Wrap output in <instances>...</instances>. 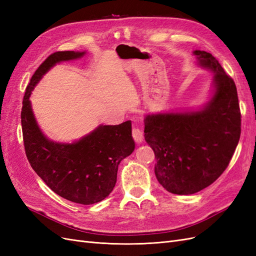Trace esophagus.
I'll return each instance as SVG.
<instances>
[{
	"mask_svg": "<svg viewBox=\"0 0 256 256\" xmlns=\"http://www.w3.org/2000/svg\"><path fill=\"white\" fill-rule=\"evenodd\" d=\"M132 136L136 143H142L143 138H144V134L141 129L134 128L132 129Z\"/></svg>",
	"mask_w": 256,
	"mask_h": 256,
	"instance_id": "esophagus-1",
	"label": "esophagus"
}]
</instances>
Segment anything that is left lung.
Masks as SVG:
<instances>
[{"mask_svg":"<svg viewBox=\"0 0 256 256\" xmlns=\"http://www.w3.org/2000/svg\"><path fill=\"white\" fill-rule=\"evenodd\" d=\"M198 64L210 69L214 92L200 111L145 116L144 136L156 157L159 184L174 194H193L226 171L242 132L237 88L218 60L196 50Z\"/></svg>","mask_w":256,"mask_h":256,"instance_id":"8db88e82","label":"left lung"}]
</instances>
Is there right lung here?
Instances as JSON below:
<instances>
[{
    "label": "right lung",
    "instance_id": "1",
    "mask_svg": "<svg viewBox=\"0 0 256 256\" xmlns=\"http://www.w3.org/2000/svg\"><path fill=\"white\" fill-rule=\"evenodd\" d=\"M85 52L52 53L37 68L22 102L23 142L30 166L56 194L70 202L90 205L104 200L116 184L120 162L134 150L131 122L98 126L74 143L53 142L38 127L30 96L44 74L60 62L76 60Z\"/></svg>",
    "mask_w": 256,
    "mask_h": 256
}]
</instances>
